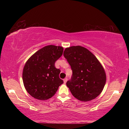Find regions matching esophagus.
Listing matches in <instances>:
<instances>
[{
  "instance_id": "esophagus-1",
  "label": "esophagus",
  "mask_w": 129,
  "mask_h": 129,
  "mask_svg": "<svg viewBox=\"0 0 129 129\" xmlns=\"http://www.w3.org/2000/svg\"><path fill=\"white\" fill-rule=\"evenodd\" d=\"M67 80H68L67 78H65V79H64V82L65 83H65H66V82H67Z\"/></svg>"
}]
</instances>
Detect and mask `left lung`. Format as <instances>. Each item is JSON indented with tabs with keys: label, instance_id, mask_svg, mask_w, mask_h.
<instances>
[{
	"label": "left lung",
	"instance_id": "1",
	"mask_svg": "<svg viewBox=\"0 0 129 129\" xmlns=\"http://www.w3.org/2000/svg\"><path fill=\"white\" fill-rule=\"evenodd\" d=\"M64 57L71 67L73 75L67 86L72 95L81 101H89L99 96L105 85L106 73L97 57L85 48H66Z\"/></svg>",
	"mask_w": 129,
	"mask_h": 129
}]
</instances>
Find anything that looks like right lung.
I'll list each match as a JSON object with an SVG mask.
<instances>
[{
    "mask_svg": "<svg viewBox=\"0 0 129 129\" xmlns=\"http://www.w3.org/2000/svg\"><path fill=\"white\" fill-rule=\"evenodd\" d=\"M63 50L62 47L47 45L32 54L25 62L23 71L24 86L35 99L43 101L50 99L64 82L59 77L60 70L54 66Z\"/></svg>",
    "mask_w": 129,
    "mask_h": 129,
    "instance_id": "right-lung-1",
    "label": "right lung"
}]
</instances>
